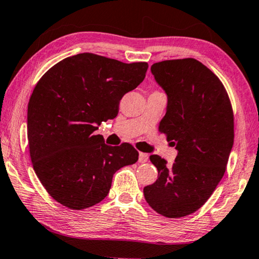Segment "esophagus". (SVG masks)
<instances>
[{
  "label": "esophagus",
  "mask_w": 259,
  "mask_h": 259,
  "mask_svg": "<svg viewBox=\"0 0 259 259\" xmlns=\"http://www.w3.org/2000/svg\"><path fill=\"white\" fill-rule=\"evenodd\" d=\"M138 161L140 162V163H145V162H147V161H148V154H146V153L140 152V153H139Z\"/></svg>",
  "instance_id": "obj_1"
}]
</instances>
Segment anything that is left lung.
Returning <instances> with one entry per match:
<instances>
[{
    "label": "left lung",
    "instance_id": "left-lung-1",
    "mask_svg": "<svg viewBox=\"0 0 259 259\" xmlns=\"http://www.w3.org/2000/svg\"><path fill=\"white\" fill-rule=\"evenodd\" d=\"M151 71L168 95L159 131L178 154L171 165L151 155L159 178L144 195L157 213L181 218L202 207L224 176L234 142L233 108L222 81L199 60H163Z\"/></svg>",
    "mask_w": 259,
    "mask_h": 259
}]
</instances>
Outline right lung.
<instances>
[{"label": "right lung", "mask_w": 259, "mask_h": 259, "mask_svg": "<svg viewBox=\"0 0 259 259\" xmlns=\"http://www.w3.org/2000/svg\"><path fill=\"white\" fill-rule=\"evenodd\" d=\"M148 64H125L90 52L63 59L35 85L27 109V137L34 171L57 202L73 210L106 198L113 175L134 164L128 143L108 146L98 125L119 113L122 97L137 88Z\"/></svg>", "instance_id": "1"}]
</instances>
